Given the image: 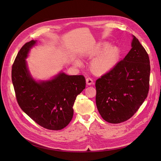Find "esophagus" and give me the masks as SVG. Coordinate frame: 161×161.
I'll use <instances>...</instances> for the list:
<instances>
[{
  "label": "esophagus",
  "instance_id": "obj_1",
  "mask_svg": "<svg viewBox=\"0 0 161 161\" xmlns=\"http://www.w3.org/2000/svg\"><path fill=\"white\" fill-rule=\"evenodd\" d=\"M86 84H87L88 85H92V84L94 83V81H93V80L91 78L88 77V78L86 79Z\"/></svg>",
  "mask_w": 161,
  "mask_h": 161
}]
</instances>
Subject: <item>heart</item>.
Returning a JSON list of instances; mask_svg holds the SVG:
<instances>
[{"label": "heart", "instance_id": "heart-1", "mask_svg": "<svg viewBox=\"0 0 161 161\" xmlns=\"http://www.w3.org/2000/svg\"><path fill=\"white\" fill-rule=\"evenodd\" d=\"M109 42H103L99 44L90 52V57L96 56V58L91 62L90 70L96 75H102L110 71L119 61L121 51L119 47L115 45L110 46ZM78 64V61L76 62Z\"/></svg>", "mask_w": 161, "mask_h": 161}]
</instances>
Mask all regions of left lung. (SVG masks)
<instances>
[{"instance_id": "1", "label": "left lung", "mask_w": 161, "mask_h": 161, "mask_svg": "<svg viewBox=\"0 0 161 161\" xmlns=\"http://www.w3.org/2000/svg\"><path fill=\"white\" fill-rule=\"evenodd\" d=\"M150 65L148 55L133 36L124 60L96 81V101L102 118L119 124L131 118L147 97Z\"/></svg>"}]
</instances>
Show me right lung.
Instances as JSON below:
<instances>
[{"instance_id": "right-lung-1", "label": "right lung", "mask_w": 161, "mask_h": 161, "mask_svg": "<svg viewBox=\"0 0 161 161\" xmlns=\"http://www.w3.org/2000/svg\"><path fill=\"white\" fill-rule=\"evenodd\" d=\"M36 41L26 42L13 62L11 77L16 101L21 109L40 126L61 130L71 121L75 99L85 89L83 75L62 73L52 80L37 83L30 76L25 58Z\"/></svg>"}]
</instances>
